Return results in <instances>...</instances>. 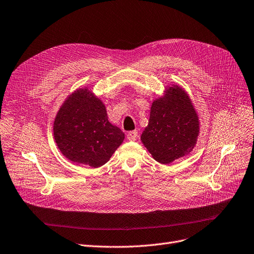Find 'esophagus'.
<instances>
[{
    "label": "esophagus",
    "instance_id": "esophagus-1",
    "mask_svg": "<svg viewBox=\"0 0 254 254\" xmlns=\"http://www.w3.org/2000/svg\"><path fill=\"white\" fill-rule=\"evenodd\" d=\"M137 138V131L133 130L130 131V132L127 133V139L128 140H135Z\"/></svg>",
    "mask_w": 254,
    "mask_h": 254
}]
</instances>
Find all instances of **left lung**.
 Returning <instances> with one entry per match:
<instances>
[{"label": "left lung", "instance_id": "8db88e82", "mask_svg": "<svg viewBox=\"0 0 254 254\" xmlns=\"http://www.w3.org/2000/svg\"><path fill=\"white\" fill-rule=\"evenodd\" d=\"M199 135V120L184 89L173 85L151 106L148 126L140 139L160 164H170L189 154Z\"/></svg>", "mask_w": 254, "mask_h": 254}]
</instances>
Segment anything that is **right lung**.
Here are the masks:
<instances>
[{
	"mask_svg": "<svg viewBox=\"0 0 254 254\" xmlns=\"http://www.w3.org/2000/svg\"><path fill=\"white\" fill-rule=\"evenodd\" d=\"M54 138L70 161L99 168L123 143L125 135L110 123L105 105L87 88L69 95L54 121Z\"/></svg>",
	"mask_w": 254,
	"mask_h": 254,
	"instance_id": "1",
	"label": "right lung"
}]
</instances>
